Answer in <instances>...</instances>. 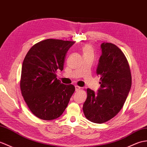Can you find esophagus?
Segmentation results:
<instances>
[{
  "label": "esophagus",
  "mask_w": 147,
  "mask_h": 147,
  "mask_svg": "<svg viewBox=\"0 0 147 147\" xmlns=\"http://www.w3.org/2000/svg\"><path fill=\"white\" fill-rule=\"evenodd\" d=\"M81 89V87L78 86H75V91H79Z\"/></svg>",
  "instance_id": "obj_1"
}]
</instances>
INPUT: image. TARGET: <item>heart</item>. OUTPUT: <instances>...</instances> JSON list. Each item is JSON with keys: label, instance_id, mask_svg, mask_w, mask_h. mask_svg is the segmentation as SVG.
Segmentation results:
<instances>
[{"label": "heart", "instance_id": "heart-1", "mask_svg": "<svg viewBox=\"0 0 147 147\" xmlns=\"http://www.w3.org/2000/svg\"><path fill=\"white\" fill-rule=\"evenodd\" d=\"M82 51H83V53L84 55V54H93V51L90 44H86V45H84L83 47V48H82Z\"/></svg>", "mask_w": 147, "mask_h": 147}]
</instances>
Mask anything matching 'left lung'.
Segmentation results:
<instances>
[{
	"label": "left lung",
	"instance_id": "1",
	"mask_svg": "<svg viewBox=\"0 0 147 147\" xmlns=\"http://www.w3.org/2000/svg\"><path fill=\"white\" fill-rule=\"evenodd\" d=\"M101 56L96 74L100 77L97 93L87 89V98L83 110L88 120L103 123L121 110L131 86L129 64L122 51L111 43L101 44Z\"/></svg>",
	"mask_w": 147,
	"mask_h": 147
}]
</instances>
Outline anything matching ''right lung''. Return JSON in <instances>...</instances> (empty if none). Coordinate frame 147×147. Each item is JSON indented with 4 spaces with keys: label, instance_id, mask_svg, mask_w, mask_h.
<instances>
[{
    "label": "right lung",
    "instance_id": "right-lung-1",
    "mask_svg": "<svg viewBox=\"0 0 147 147\" xmlns=\"http://www.w3.org/2000/svg\"><path fill=\"white\" fill-rule=\"evenodd\" d=\"M74 41L48 39L34 44L24 59L20 90L29 110L36 117L52 120L63 114L75 91L73 84L57 79L63 70L67 51Z\"/></svg>",
    "mask_w": 147,
    "mask_h": 147
}]
</instances>
